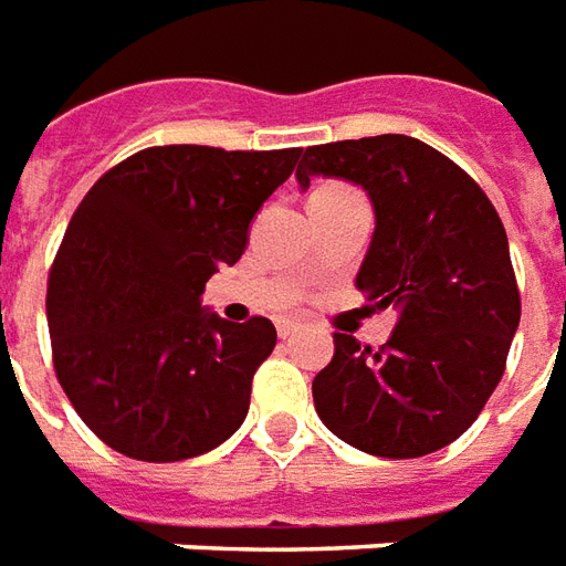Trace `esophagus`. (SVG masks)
Wrapping results in <instances>:
<instances>
[{"instance_id": "obj_1", "label": "esophagus", "mask_w": 566, "mask_h": 566, "mask_svg": "<svg viewBox=\"0 0 566 566\" xmlns=\"http://www.w3.org/2000/svg\"><path fill=\"white\" fill-rule=\"evenodd\" d=\"M298 326H302V323H295V319H276V335H280V338H290V335L298 332Z\"/></svg>"}]
</instances>
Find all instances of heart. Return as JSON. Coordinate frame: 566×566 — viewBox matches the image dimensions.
Masks as SVG:
<instances>
[{"label": "heart", "instance_id": "obj_1", "mask_svg": "<svg viewBox=\"0 0 566 566\" xmlns=\"http://www.w3.org/2000/svg\"><path fill=\"white\" fill-rule=\"evenodd\" d=\"M316 195H356V191H350V188H344V186H326V188H319Z\"/></svg>", "mask_w": 566, "mask_h": 566}]
</instances>
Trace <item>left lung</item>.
I'll use <instances>...</instances> for the list:
<instances>
[{
    "instance_id": "8db88e82",
    "label": "left lung",
    "mask_w": 566,
    "mask_h": 566,
    "mask_svg": "<svg viewBox=\"0 0 566 566\" xmlns=\"http://www.w3.org/2000/svg\"><path fill=\"white\" fill-rule=\"evenodd\" d=\"M311 176L368 191L375 234L356 290L399 311L380 350L335 335L316 415L366 454H432L472 427L506 368L521 319L506 228L479 182L415 136L304 148L295 179L307 188Z\"/></svg>"
}]
</instances>
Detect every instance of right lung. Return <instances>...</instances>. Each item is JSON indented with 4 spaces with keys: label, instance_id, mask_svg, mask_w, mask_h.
Masks as SVG:
<instances>
[{
    "label": "right lung",
    "instance_id": "right-lung-1",
    "mask_svg": "<svg viewBox=\"0 0 566 566\" xmlns=\"http://www.w3.org/2000/svg\"><path fill=\"white\" fill-rule=\"evenodd\" d=\"M302 148L155 146L103 174L72 212L48 274L54 371L118 454L174 463L231 439L271 356L264 316L234 326L203 286L247 250L250 222Z\"/></svg>",
    "mask_w": 566,
    "mask_h": 566
}]
</instances>
